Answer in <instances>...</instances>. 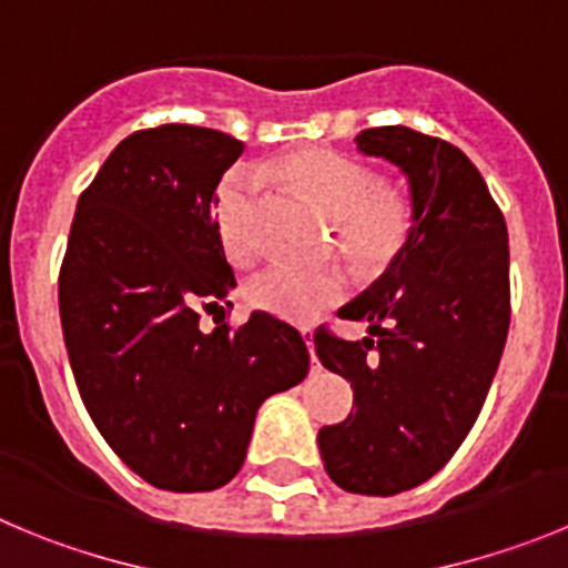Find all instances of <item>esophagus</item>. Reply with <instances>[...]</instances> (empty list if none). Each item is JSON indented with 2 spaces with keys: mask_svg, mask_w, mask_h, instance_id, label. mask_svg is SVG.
I'll use <instances>...</instances> for the list:
<instances>
[{
  "mask_svg": "<svg viewBox=\"0 0 568 568\" xmlns=\"http://www.w3.org/2000/svg\"><path fill=\"white\" fill-rule=\"evenodd\" d=\"M305 345H308V351H311V371H320V359H316V354H314V334H311V331H305Z\"/></svg>",
  "mask_w": 568,
  "mask_h": 568,
  "instance_id": "esophagus-1",
  "label": "esophagus"
}]
</instances>
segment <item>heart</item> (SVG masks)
Wrapping results in <instances>:
<instances>
[{
    "label": "heart",
    "mask_w": 568,
    "mask_h": 568,
    "mask_svg": "<svg viewBox=\"0 0 568 568\" xmlns=\"http://www.w3.org/2000/svg\"><path fill=\"white\" fill-rule=\"evenodd\" d=\"M280 172L334 217L345 248L362 263L382 265L405 248L413 232V203L398 189L376 181L365 163L334 150H308L288 158ZM260 186L263 175L257 170H234L214 203L223 248L237 263L257 252L254 203ZM246 294L254 308L305 325L347 294V274L342 268L274 263L248 280Z\"/></svg>",
    "instance_id": "obj_1"
}]
</instances>
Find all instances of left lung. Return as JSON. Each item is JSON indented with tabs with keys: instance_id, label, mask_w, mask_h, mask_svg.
<instances>
[{
	"instance_id": "obj_1",
	"label": "left lung",
	"mask_w": 568,
	"mask_h": 568,
	"mask_svg": "<svg viewBox=\"0 0 568 568\" xmlns=\"http://www.w3.org/2000/svg\"><path fill=\"white\" fill-rule=\"evenodd\" d=\"M356 150L405 172L413 232L339 311L367 320L371 336L314 334L322 365L354 387V413L316 442L342 489L396 495L436 475L481 413L509 331L507 223L481 172L442 138L373 126Z\"/></svg>"
}]
</instances>
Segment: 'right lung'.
<instances>
[{"mask_svg": "<svg viewBox=\"0 0 568 568\" xmlns=\"http://www.w3.org/2000/svg\"><path fill=\"white\" fill-rule=\"evenodd\" d=\"M243 141L195 124L126 135L81 192L59 314L87 413L158 489L206 493L243 467L257 407L308 376V347L272 314L232 328L237 285L214 221ZM222 311L212 332L202 311Z\"/></svg>", "mask_w": 568, "mask_h": 568, "instance_id": "add662e5", "label": "right lung"}]
</instances>
